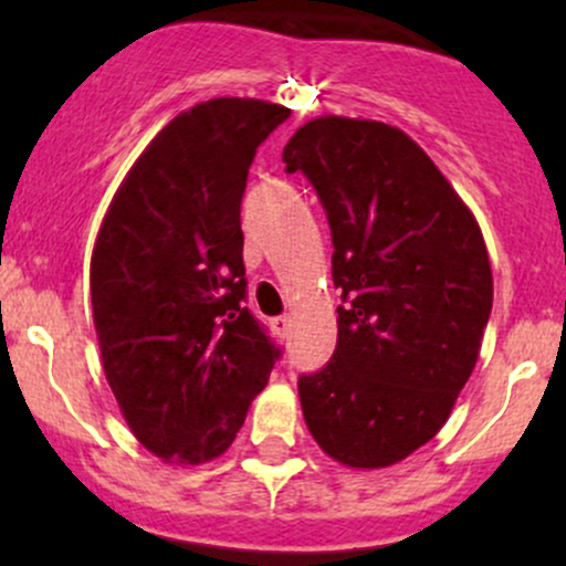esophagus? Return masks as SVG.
<instances>
[{
  "label": "esophagus",
  "mask_w": 566,
  "mask_h": 566,
  "mask_svg": "<svg viewBox=\"0 0 566 566\" xmlns=\"http://www.w3.org/2000/svg\"><path fill=\"white\" fill-rule=\"evenodd\" d=\"M290 327H292L290 316H276V319H271V329H274L279 337H287Z\"/></svg>",
  "instance_id": "esophagus-1"
}]
</instances>
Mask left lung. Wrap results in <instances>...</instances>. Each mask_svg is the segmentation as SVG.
<instances>
[{"label": "left lung", "mask_w": 566, "mask_h": 566, "mask_svg": "<svg viewBox=\"0 0 566 566\" xmlns=\"http://www.w3.org/2000/svg\"><path fill=\"white\" fill-rule=\"evenodd\" d=\"M333 231L337 346L297 391L337 463L386 469L423 447L471 378L492 311L490 255L471 210L409 135L319 116L284 146Z\"/></svg>", "instance_id": "left-lung-1"}]
</instances>
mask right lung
<instances>
[{
	"label": "right lung",
	"mask_w": 566,
	"mask_h": 566,
	"mask_svg": "<svg viewBox=\"0 0 566 566\" xmlns=\"http://www.w3.org/2000/svg\"><path fill=\"white\" fill-rule=\"evenodd\" d=\"M290 108L212 97L148 143L103 218L90 297L106 380L146 450L218 458L282 348L250 308L239 210L258 146Z\"/></svg>",
	"instance_id": "obj_1"
}]
</instances>
